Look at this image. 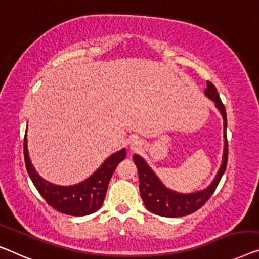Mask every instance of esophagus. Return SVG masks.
<instances>
[{"label":"esophagus","mask_w":259,"mask_h":259,"mask_svg":"<svg viewBox=\"0 0 259 259\" xmlns=\"http://www.w3.org/2000/svg\"><path fill=\"white\" fill-rule=\"evenodd\" d=\"M140 146H141V142H140V140H139V139L133 138V139H131V140H130V147H131V149H133V151H136V149L140 148Z\"/></svg>","instance_id":"esophagus-1"}]
</instances>
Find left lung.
<instances>
[{"label": "left lung", "mask_w": 259, "mask_h": 259, "mask_svg": "<svg viewBox=\"0 0 259 259\" xmlns=\"http://www.w3.org/2000/svg\"><path fill=\"white\" fill-rule=\"evenodd\" d=\"M204 95L211 99L217 110L222 114L223 118V133H224V149L222 156V163L212 182L207 188L198 192L183 194L167 188L161 182L157 175L153 171L147 162L140 155L134 154L133 160L138 168L139 173V189L145 207L155 215L164 217H181L193 213L200 209L205 202L209 200L215 192L221 178L224 174L228 162V141H227V114L226 107L221 102V98L217 93V90L210 81H207V89L204 90Z\"/></svg>", "instance_id": "obj_1"}]
</instances>
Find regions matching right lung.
<instances>
[{
  "label": "right lung",
  "instance_id": "1",
  "mask_svg": "<svg viewBox=\"0 0 259 259\" xmlns=\"http://www.w3.org/2000/svg\"><path fill=\"white\" fill-rule=\"evenodd\" d=\"M125 156L126 149L122 148L108 156L102 166L84 181L72 186H58L47 181L37 173L29 156L27 133L24 138V160L30 179L47 203L65 215L85 216L99 210L113 171Z\"/></svg>",
  "mask_w": 259,
  "mask_h": 259
}]
</instances>
